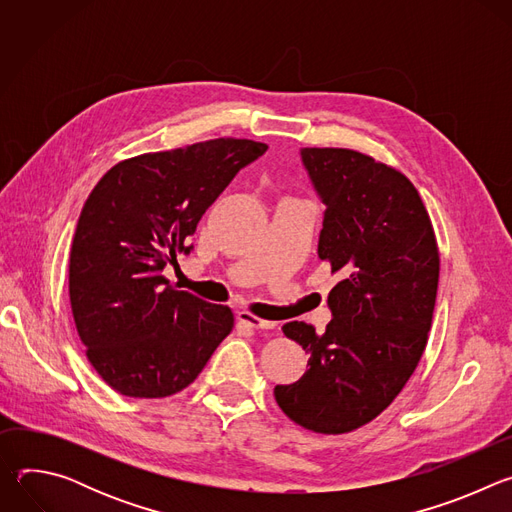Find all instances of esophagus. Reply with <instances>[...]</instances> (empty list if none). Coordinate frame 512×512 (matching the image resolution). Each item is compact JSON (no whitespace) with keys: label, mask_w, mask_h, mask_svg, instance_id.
I'll use <instances>...</instances> for the list:
<instances>
[{"label":"esophagus","mask_w":512,"mask_h":512,"mask_svg":"<svg viewBox=\"0 0 512 512\" xmlns=\"http://www.w3.org/2000/svg\"><path fill=\"white\" fill-rule=\"evenodd\" d=\"M237 320L243 324V326H249L253 330H271L275 324L273 322H267V320H261L257 316H253L251 312H239L237 314Z\"/></svg>","instance_id":"obj_1"}]
</instances>
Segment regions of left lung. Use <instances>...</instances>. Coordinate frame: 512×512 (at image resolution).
I'll use <instances>...</instances> for the list:
<instances>
[{
    "label": "left lung",
    "instance_id": "obj_1",
    "mask_svg": "<svg viewBox=\"0 0 512 512\" xmlns=\"http://www.w3.org/2000/svg\"><path fill=\"white\" fill-rule=\"evenodd\" d=\"M326 204L318 255L342 279L324 334L306 322L283 334L310 352V369L275 387L281 411L316 433H348L401 393L427 344L440 251L419 192L399 170L346 148H304Z\"/></svg>",
    "mask_w": 512,
    "mask_h": 512
}]
</instances>
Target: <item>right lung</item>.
<instances>
[{"label": "right lung", "instance_id": "right-lung-1", "mask_svg": "<svg viewBox=\"0 0 512 512\" xmlns=\"http://www.w3.org/2000/svg\"><path fill=\"white\" fill-rule=\"evenodd\" d=\"M253 139L218 137L115 164L89 194L72 239L68 294L97 375L139 399L186 389L233 330L231 308L162 275L206 208L263 156Z\"/></svg>", "mask_w": 512, "mask_h": 512}]
</instances>
